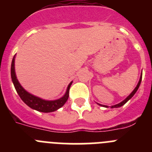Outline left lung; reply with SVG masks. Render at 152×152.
<instances>
[{
	"instance_id": "left-lung-1",
	"label": "left lung",
	"mask_w": 152,
	"mask_h": 152,
	"mask_svg": "<svg viewBox=\"0 0 152 152\" xmlns=\"http://www.w3.org/2000/svg\"><path fill=\"white\" fill-rule=\"evenodd\" d=\"M141 81H142V75H141V77H140V79H139V83H138V84H137V86H136V87H135V89H134V91H132V92L131 94H130L129 95V96H127V97H126V99H125L124 100H123V101H122L121 103H118V104H116V105L112 106V108H118V107H122V106H123V105H124L125 103H126V102L128 101L129 100H130V99H131V98L132 97V96H134V94H135V93H136V91H138V89H139V86H140V84H141ZM99 105H100V106H102V107H107V106L101 105V104H99Z\"/></svg>"
}]
</instances>
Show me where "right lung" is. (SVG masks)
Returning a JSON list of instances; mask_svg holds the SVG:
<instances>
[{"mask_svg": "<svg viewBox=\"0 0 152 152\" xmlns=\"http://www.w3.org/2000/svg\"><path fill=\"white\" fill-rule=\"evenodd\" d=\"M14 61H15V56H13L11 64L12 81H13L14 87H15L17 94H19L20 97L21 98V100L26 103V105L29 106L30 108L36 110L37 111H39V112L50 113L57 110L58 109L61 108L64 103H66L68 99V96H69L70 87L72 85V82L70 83L69 85H68L65 94L58 100H52V101L42 100V99L37 97V96L30 94L29 93L25 91L22 88V86L20 84L18 80L17 79V77H16L15 69H14Z\"/></svg>", "mask_w": 152, "mask_h": 152, "instance_id": "1", "label": "right lung"}]
</instances>
